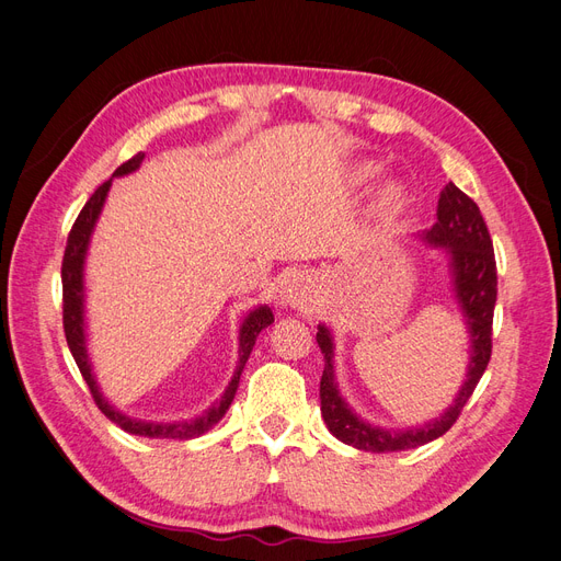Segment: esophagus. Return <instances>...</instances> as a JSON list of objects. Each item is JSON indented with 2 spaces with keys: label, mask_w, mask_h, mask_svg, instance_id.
<instances>
[{
  "label": "esophagus",
  "mask_w": 561,
  "mask_h": 561,
  "mask_svg": "<svg viewBox=\"0 0 561 561\" xmlns=\"http://www.w3.org/2000/svg\"><path fill=\"white\" fill-rule=\"evenodd\" d=\"M313 299V280L304 274H295L285 280L283 290H280V301L285 307L293 309H304L309 307Z\"/></svg>",
  "instance_id": "obj_1"
}]
</instances>
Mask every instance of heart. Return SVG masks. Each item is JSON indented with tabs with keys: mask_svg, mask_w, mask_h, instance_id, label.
<instances>
[{
	"mask_svg": "<svg viewBox=\"0 0 561 561\" xmlns=\"http://www.w3.org/2000/svg\"><path fill=\"white\" fill-rule=\"evenodd\" d=\"M375 175H377L375 163H360L358 168H353L351 182L360 186V184H367ZM407 206H410V192H407V186L400 182L383 184L375 196V213L381 217H396Z\"/></svg>",
	"mask_w": 561,
	"mask_h": 561,
	"instance_id": "1",
	"label": "heart"
}]
</instances>
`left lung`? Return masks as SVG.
<instances>
[{
  "instance_id": "obj_1",
  "label": "left lung",
  "mask_w": 561,
  "mask_h": 561,
  "mask_svg": "<svg viewBox=\"0 0 561 561\" xmlns=\"http://www.w3.org/2000/svg\"><path fill=\"white\" fill-rule=\"evenodd\" d=\"M423 243L433 248H443L447 252L451 290L461 307L463 320L470 336V360L466 381L458 390L454 402L445 414L404 431L371 426L355 414L348 402L339 393L334 381V339L330 328L318 325L316 342L325 355V369L320 379V412L325 419L330 433L363 451H402L428 445L439 435H445L461 414L466 402L470 400L474 386L480 383L484 369L491 358V322H494L496 307V260L494 245H491L489 229L482 219V213L470 196H466L454 182H449L437 201V222L419 233Z\"/></svg>"
}]
</instances>
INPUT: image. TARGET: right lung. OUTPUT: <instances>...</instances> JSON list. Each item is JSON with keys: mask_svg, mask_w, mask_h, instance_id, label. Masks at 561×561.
<instances>
[{"mask_svg": "<svg viewBox=\"0 0 561 561\" xmlns=\"http://www.w3.org/2000/svg\"><path fill=\"white\" fill-rule=\"evenodd\" d=\"M142 159H145V154H135L130 161L118 165L114 175H112V180L138 171ZM112 180H107V182L98 186L93 196L87 201V206L81 208L70 236H67V248H65V257H62V325H65L67 346H70V351L75 355V363L81 371L83 381H87L89 388H91V396L98 404V410L103 412L112 423H116L118 428H124L130 435H142V437L192 439V437H198L206 431H210L215 423L227 414L229 404L236 396V388H239L241 371H243V367L250 358L254 342H257V334L264 328H268L271 322H274V313H271L266 304H262V307L252 309L243 318L241 330H239V367H236L233 377H231L227 390L222 393V398H219L213 407H208V410L203 412L201 416H196L192 421L159 423V421L133 419V416H126V414L118 412L116 407H112L110 400L103 396V390L98 388L89 351H87V320H83V299H87V293H83V264H87V252H89L91 236H93V229H95L100 213H103Z\"/></svg>", "mask_w": 561, "mask_h": 561, "instance_id": "right-lung-1", "label": "right lung"}]
</instances>
